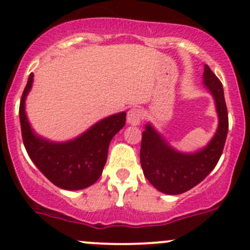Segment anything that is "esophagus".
I'll use <instances>...</instances> for the list:
<instances>
[{
	"label": "esophagus",
	"mask_w": 250,
	"mask_h": 250,
	"mask_svg": "<svg viewBox=\"0 0 250 250\" xmlns=\"http://www.w3.org/2000/svg\"><path fill=\"white\" fill-rule=\"evenodd\" d=\"M144 117V111L140 109V107H132L127 113V122L129 125H138L141 122Z\"/></svg>",
	"instance_id": "esophagus-1"
}]
</instances>
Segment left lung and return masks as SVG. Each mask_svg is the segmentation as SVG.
Instances as JSON below:
<instances>
[{
	"label": "left lung",
	"instance_id": "obj_1",
	"mask_svg": "<svg viewBox=\"0 0 250 250\" xmlns=\"http://www.w3.org/2000/svg\"><path fill=\"white\" fill-rule=\"evenodd\" d=\"M204 85L214 97L219 125L210 143L195 153L174 150L151 125H146L140 147V163L145 178L167 195H180L195 188L215 168L225 146L229 116L224 88L208 65H204Z\"/></svg>",
	"mask_w": 250,
	"mask_h": 250
}]
</instances>
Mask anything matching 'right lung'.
Returning a JSON list of instances; mask_svg holds the SVG:
<instances>
[{"mask_svg":"<svg viewBox=\"0 0 250 250\" xmlns=\"http://www.w3.org/2000/svg\"><path fill=\"white\" fill-rule=\"evenodd\" d=\"M34 74H30L19 106L21 137L27 155L42 174L64 190H82L102 175L107 160L110 141L123 128L125 112L109 116L95 123L76 139L52 143L32 132L25 113V98L30 92Z\"/></svg>","mask_w":250,"mask_h":250,"instance_id":"1","label":"right lung"}]
</instances>
